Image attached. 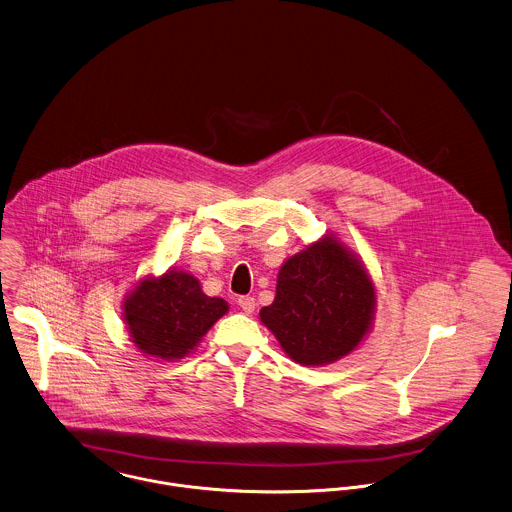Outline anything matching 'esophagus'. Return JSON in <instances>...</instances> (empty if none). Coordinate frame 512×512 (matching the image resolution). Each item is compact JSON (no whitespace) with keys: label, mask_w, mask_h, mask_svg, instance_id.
<instances>
[{"label":"esophagus","mask_w":512,"mask_h":512,"mask_svg":"<svg viewBox=\"0 0 512 512\" xmlns=\"http://www.w3.org/2000/svg\"><path fill=\"white\" fill-rule=\"evenodd\" d=\"M237 305L241 307V310L245 312V314H251L255 307H257V303H255V299L253 297H239L237 299Z\"/></svg>","instance_id":"obj_1"}]
</instances>
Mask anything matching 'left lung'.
I'll use <instances>...</instances> for the list:
<instances>
[{"label": "left lung", "instance_id": "8db88e82", "mask_svg": "<svg viewBox=\"0 0 512 512\" xmlns=\"http://www.w3.org/2000/svg\"><path fill=\"white\" fill-rule=\"evenodd\" d=\"M374 312L368 269L328 233L281 265L275 301L259 316L293 362L326 366L360 346Z\"/></svg>", "mask_w": 512, "mask_h": 512}]
</instances>
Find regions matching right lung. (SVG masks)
Wrapping results in <instances>:
<instances>
[{
  "label": "right lung",
  "instance_id": "obj_1",
  "mask_svg": "<svg viewBox=\"0 0 512 512\" xmlns=\"http://www.w3.org/2000/svg\"><path fill=\"white\" fill-rule=\"evenodd\" d=\"M122 310L134 346L144 356L174 362L196 350L229 305L207 297L194 275L170 269L142 277L124 297Z\"/></svg>",
  "mask_w": 512,
  "mask_h": 512
}]
</instances>
